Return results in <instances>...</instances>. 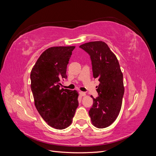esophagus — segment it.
I'll list each match as a JSON object with an SVG mask.
<instances>
[{
	"mask_svg": "<svg viewBox=\"0 0 156 156\" xmlns=\"http://www.w3.org/2000/svg\"><path fill=\"white\" fill-rule=\"evenodd\" d=\"M79 95L81 96H86V93L83 92H79Z\"/></svg>",
	"mask_w": 156,
	"mask_h": 156,
	"instance_id": "esophagus-1",
	"label": "esophagus"
}]
</instances>
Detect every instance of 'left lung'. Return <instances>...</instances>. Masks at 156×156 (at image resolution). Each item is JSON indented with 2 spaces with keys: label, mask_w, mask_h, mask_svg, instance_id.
<instances>
[{
  "label": "left lung",
  "mask_w": 156,
  "mask_h": 156,
  "mask_svg": "<svg viewBox=\"0 0 156 156\" xmlns=\"http://www.w3.org/2000/svg\"><path fill=\"white\" fill-rule=\"evenodd\" d=\"M90 56L93 76L100 81L98 97L88 113L92 124L105 128L115 121L121 109L124 94L122 74L116 56L105 42L91 41L79 46Z\"/></svg>",
  "instance_id": "obj_1"
}]
</instances>
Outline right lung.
Returning a JSON list of instances; mask_svg holds the SVG:
<instances>
[{"mask_svg": "<svg viewBox=\"0 0 156 156\" xmlns=\"http://www.w3.org/2000/svg\"><path fill=\"white\" fill-rule=\"evenodd\" d=\"M75 46L52 47L37 59L30 73L31 90L39 114L52 127L63 129L73 120L79 105L78 92L60 89Z\"/></svg>", "mask_w": 156, "mask_h": 156, "instance_id": "obj_1", "label": "right lung"}]
</instances>
